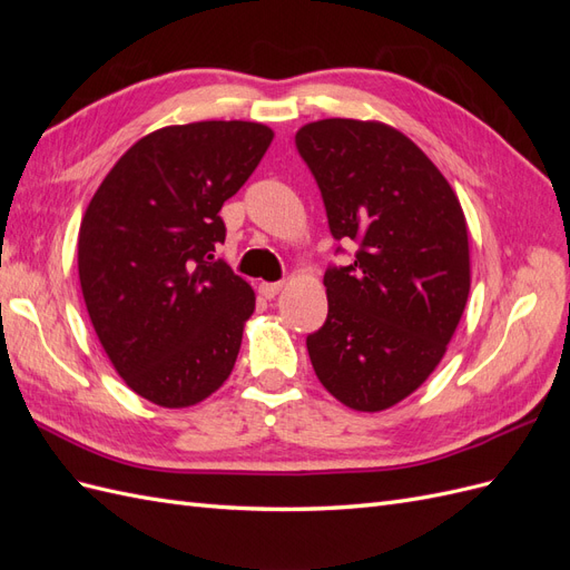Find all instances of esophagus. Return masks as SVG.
<instances>
[{"mask_svg":"<svg viewBox=\"0 0 570 570\" xmlns=\"http://www.w3.org/2000/svg\"><path fill=\"white\" fill-rule=\"evenodd\" d=\"M281 289H283V283H262V285H258V295L266 297V299H273Z\"/></svg>","mask_w":570,"mask_h":570,"instance_id":"esophagus-1","label":"esophagus"}]
</instances>
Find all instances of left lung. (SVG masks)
<instances>
[{"mask_svg": "<svg viewBox=\"0 0 570 570\" xmlns=\"http://www.w3.org/2000/svg\"><path fill=\"white\" fill-rule=\"evenodd\" d=\"M335 239L354 264L323 275L327 318L306 337L323 387L354 411L419 390L446 352L471 289L469 228L452 185L406 135L325 118L295 135Z\"/></svg>", "mask_w": 570, "mask_h": 570, "instance_id": "obj_1", "label": "left lung"}]
</instances>
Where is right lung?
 Instances as JSON below:
<instances>
[{"label":"right lung","mask_w":570,"mask_h":570,"mask_svg":"<svg viewBox=\"0 0 570 570\" xmlns=\"http://www.w3.org/2000/svg\"><path fill=\"white\" fill-rule=\"evenodd\" d=\"M273 130L199 120L137 140L88 204L78 275L95 333L126 385L185 409L235 366L254 289L214 252L220 206L247 183Z\"/></svg>","instance_id":"right-lung-1"}]
</instances>
